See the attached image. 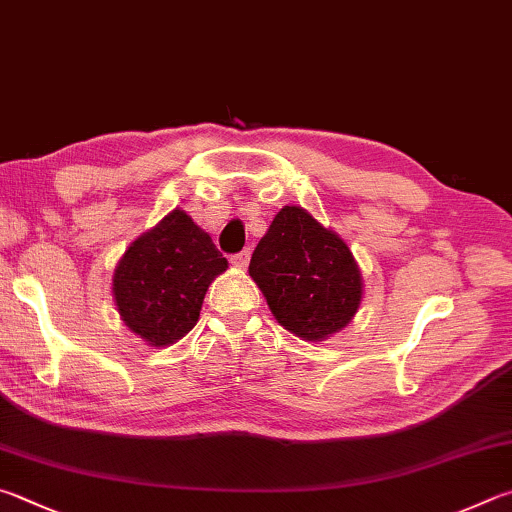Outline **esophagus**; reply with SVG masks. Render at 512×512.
<instances>
[{
  "instance_id": "obj_1",
  "label": "esophagus",
  "mask_w": 512,
  "mask_h": 512,
  "mask_svg": "<svg viewBox=\"0 0 512 512\" xmlns=\"http://www.w3.org/2000/svg\"><path fill=\"white\" fill-rule=\"evenodd\" d=\"M248 262H250V248L241 250V253H237V255H232V257H230V264H232V266H237V268H246V266H248Z\"/></svg>"
}]
</instances>
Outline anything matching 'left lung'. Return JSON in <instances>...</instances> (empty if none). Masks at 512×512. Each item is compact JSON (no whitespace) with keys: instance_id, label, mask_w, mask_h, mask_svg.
I'll list each match as a JSON object with an SVG mask.
<instances>
[{"instance_id":"8db88e82","label":"left lung","mask_w":512,"mask_h":512,"mask_svg":"<svg viewBox=\"0 0 512 512\" xmlns=\"http://www.w3.org/2000/svg\"><path fill=\"white\" fill-rule=\"evenodd\" d=\"M248 273L275 320L304 340L345 329L362 300V275L349 246L300 206L277 212Z\"/></svg>"}]
</instances>
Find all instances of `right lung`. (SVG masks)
Masks as SVG:
<instances>
[{
  "label": "right lung",
  "instance_id": "add662e5",
  "mask_svg": "<svg viewBox=\"0 0 512 512\" xmlns=\"http://www.w3.org/2000/svg\"><path fill=\"white\" fill-rule=\"evenodd\" d=\"M226 268L208 232L172 210L120 257L114 271L120 318L147 345H172L197 324L210 282Z\"/></svg>",
  "mask_w": 512,
  "mask_h": 512
}]
</instances>
